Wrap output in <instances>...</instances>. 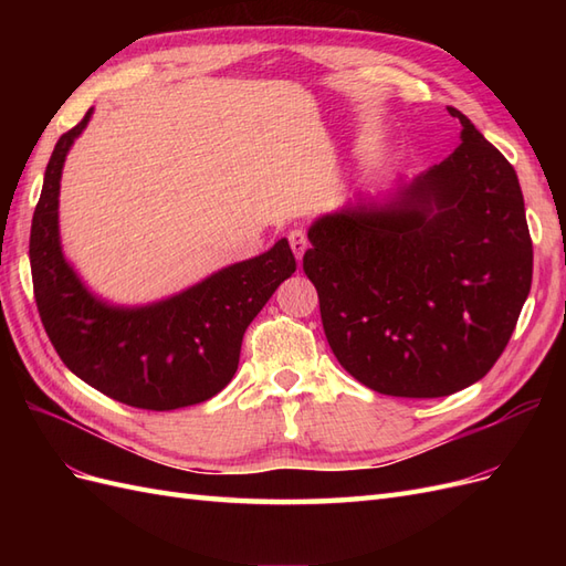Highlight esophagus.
<instances>
[{
  "instance_id": "34e87169",
  "label": "esophagus",
  "mask_w": 566,
  "mask_h": 566,
  "mask_svg": "<svg viewBox=\"0 0 566 566\" xmlns=\"http://www.w3.org/2000/svg\"><path fill=\"white\" fill-rule=\"evenodd\" d=\"M287 241H290V248H293V252H295L297 260H302V254L306 252V245H310V243H306V233H304V231H300V229L290 231Z\"/></svg>"
}]
</instances>
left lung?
<instances>
[{"label":"left lung","instance_id":"obj_1","mask_svg":"<svg viewBox=\"0 0 566 566\" xmlns=\"http://www.w3.org/2000/svg\"><path fill=\"white\" fill-rule=\"evenodd\" d=\"M460 146L382 196L306 231L339 366L389 397H449L499 361L531 290L534 250L515 169L460 111Z\"/></svg>","mask_w":566,"mask_h":566}]
</instances>
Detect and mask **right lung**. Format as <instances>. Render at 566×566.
<instances>
[{
  "instance_id": "obj_1",
  "label": "right lung",
  "mask_w": 566,
  "mask_h": 566,
  "mask_svg": "<svg viewBox=\"0 0 566 566\" xmlns=\"http://www.w3.org/2000/svg\"><path fill=\"white\" fill-rule=\"evenodd\" d=\"M92 113L59 139L32 214L30 269L44 331L80 380L119 403L175 410L208 401L231 382L248 325L293 276L295 254L281 238L252 260L142 306L94 295L65 260L59 231L65 156Z\"/></svg>"
}]
</instances>
